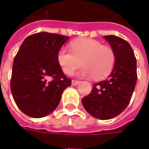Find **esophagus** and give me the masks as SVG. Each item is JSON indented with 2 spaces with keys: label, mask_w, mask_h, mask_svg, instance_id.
<instances>
[{
  "label": "esophagus",
  "mask_w": 149,
  "mask_h": 149,
  "mask_svg": "<svg viewBox=\"0 0 149 149\" xmlns=\"http://www.w3.org/2000/svg\"><path fill=\"white\" fill-rule=\"evenodd\" d=\"M80 83V81H76V80H72V85H77Z\"/></svg>",
  "instance_id": "obj_1"
}]
</instances>
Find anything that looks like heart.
I'll list each match as a JSON object with an SVG mask.
<instances>
[{
	"label": "heart",
	"instance_id": "b5f03b06",
	"mask_svg": "<svg viewBox=\"0 0 149 149\" xmlns=\"http://www.w3.org/2000/svg\"><path fill=\"white\" fill-rule=\"evenodd\" d=\"M70 49L63 47L57 54L59 65L65 74H72L82 62L81 76L102 79L109 74L115 65L114 50L97 40H76L71 42Z\"/></svg>",
	"mask_w": 149,
	"mask_h": 149
}]
</instances>
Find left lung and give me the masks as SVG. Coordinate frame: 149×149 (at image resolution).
Returning a JSON list of instances; mask_svg holds the SVG:
<instances>
[{
    "instance_id": "left-lung-1",
    "label": "left lung",
    "mask_w": 149,
    "mask_h": 149,
    "mask_svg": "<svg viewBox=\"0 0 149 149\" xmlns=\"http://www.w3.org/2000/svg\"><path fill=\"white\" fill-rule=\"evenodd\" d=\"M116 55L114 68L109 77L93 84L91 93L82 99L90 115L109 120L120 114L128 106L137 80L136 59L130 45L120 37L104 36Z\"/></svg>"
}]
</instances>
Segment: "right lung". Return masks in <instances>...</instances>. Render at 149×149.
<instances>
[{
    "label": "right lung",
    "instance_id": "1",
    "mask_svg": "<svg viewBox=\"0 0 149 149\" xmlns=\"http://www.w3.org/2000/svg\"><path fill=\"white\" fill-rule=\"evenodd\" d=\"M68 37L45 32L24 40L15 56L10 88L21 112L33 118L49 115L58 106L71 79L62 71L57 54Z\"/></svg>",
    "mask_w": 149,
    "mask_h": 149
}]
</instances>
